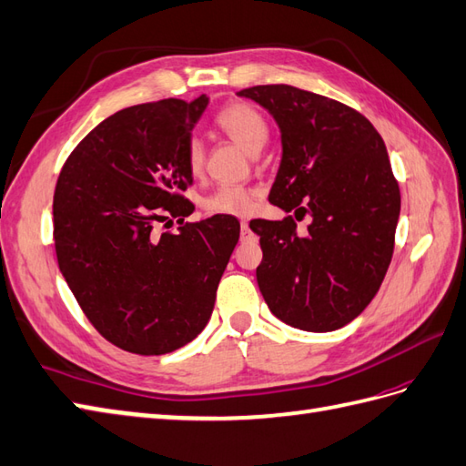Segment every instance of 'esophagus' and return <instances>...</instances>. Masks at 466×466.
<instances>
[{"label":"esophagus","mask_w":466,"mask_h":466,"mask_svg":"<svg viewBox=\"0 0 466 466\" xmlns=\"http://www.w3.org/2000/svg\"><path fill=\"white\" fill-rule=\"evenodd\" d=\"M248 235H251V229H248V223L241 221V239H247Z\"/></svg>","instance_id":"34e87169"}]
</instances>
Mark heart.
Returning a JSON list of instances; mask_svg holds the SVG:
<instances>
[{
  "instance_id": "1",
  "label": "heart",
  "mask_w": 466,
  "mask_h": 466,
  "mask_svg": "<svg viewBox=\"0 0 466 466\" xmlns=\"http://www.w3.org/2000/svg\"><path fill=\"white\" fill-rule=\"evenodd\" d=\"M215 127L227 138L241 146L247 154H258L268 138V124L260 112L247 102H231L215 115ZM187 172L198 177L206 167V147L201 140L191 138L186 147ZM253 189L245 186H223L203 201L209 215H247L251 211Z\"/></svg>"
}]
</instances>
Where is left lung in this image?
Instances as JSON below:
<instances>
[{
    "label": "left lung",
    "instance_id": "obj_1",
    "mask_svg": "<svg viewBox=\"0 0 466 466\" xmlns=\"http://www.w3.org/2000/svg\"><path fill=\"white\" fill-rule=\"evenodd\" d=\"M237 95L258 102L280 128L268 201L312 218L304 237L292 215L248 223L263 248L260 294L289 326L338 330L364 312L391 263L401 196L388 150L373 124L338 100L290 85Z\"/></svg>",
    "mask_w": 466,
    "mask_h": 466
}]
</instances>
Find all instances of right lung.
<instances>
[{"label": "right lung", "mask_w": 466, "mask_h": 466, "mask_svg": "<svg viewBox=\"0 0 466 466\" xmlns=\"http://www.w3.org/2000/svg\"><path fill=\"white\" fill-rule=\"evenodd\" d=\"M209 98H164L102 120L66 157L53 196L56 260L100 336L140 356L191 342L213 312L215 292L241 225L231 215L184 223L194 203L186 147ZM172 214L176 234L157 235Z\"/></svg>", "instance_id": "add662e5"}]
</instances>
